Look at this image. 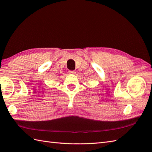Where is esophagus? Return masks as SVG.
<instances>
[{
	"label": "esophagus",
	"instance_id": "esophagus-1",
	"mask_svg": "<svg viewBox=\"0 0 152 152\" xmlns=\"http://www.w3.org/2000/svg\"><path fill=\"white\" fill-rule=\"evenodd\" d=\"M69 72V74H74L76 73L75 71H72V70H70Z\"/></svg>",
	"mask_w": 152,
	"mask_h": 152
}]
</instances>
